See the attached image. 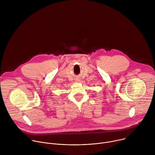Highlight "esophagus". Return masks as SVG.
<instances>
[{"label":"esophagus","mask_w":155,"mask_h":155,"mask_svg":"<svg viewBox=\"0 0 155 155\" xmlns=\"http://www.w3.org/2000/svg\"><path fill=\"white\" fill-rule=\"evenodd\" d=\"M77 81H80V80H77Z\"/></svg>","instance_id":"1"}]
</instances>
